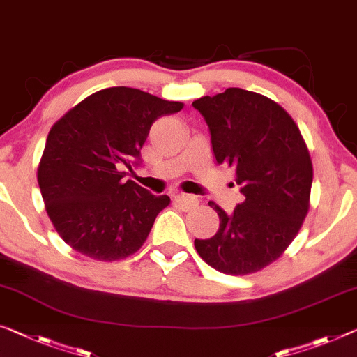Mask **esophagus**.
<instances>
[{"instance_id":"1","label":"esophagus","mask_w":357,"mask_h":357,"mask_svg":"<svg viewBox=\"0 0 357 357\" xmlns=\"http://www.w3.org/2000/svg\"><path fill=\"white\" fill-rule=\"evenodd\" d=\"M174 201H175V204H177L178 207H182L183 211L195 209V207L197 206V199L191 195H177Z\"/></svg>"}]
</instances>
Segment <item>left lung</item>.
<instances>
[{"mask_svg": "<svg viewBox=\"0 0 357 357\" xmlns=\"http://www.w3.org/2000/svg\"><path fill=\"white\" fill-rule=\"evenodd\" d=\"M193 107L209 126L217 164L234 169L244 195L229 215L209 202L220 227L209 239H195V248L220 273L260 271L284 254L308 213V148L286 109L257 92L228 87L197 98Z\"/></svg>", "mask_w": 357, "mask_h": 357, "instance_id": "1", "label": "left lung"}]
</instances>
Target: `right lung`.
Wrapping results in <instances>:
<instances>
[{
  "mask_svg": "<svg viewBox=\"0 0 357 357\" xmlns=\"http://www.w3.org/2000/svg\"><path fill=\"white\" fill-rule=\"evenodd\" d=\"M169 102L132 87H108L86 97L49 130L38 166L47 215L65 243L100 261L135 254L171 197L156 196L124 167L140 164L151 124L178 113Z\"/></svg>",
  "mask_w": 357,
  "mask_h": 357,
  "instance_id": "add662e5",
  "label": "right lung"
}]
</instances>
